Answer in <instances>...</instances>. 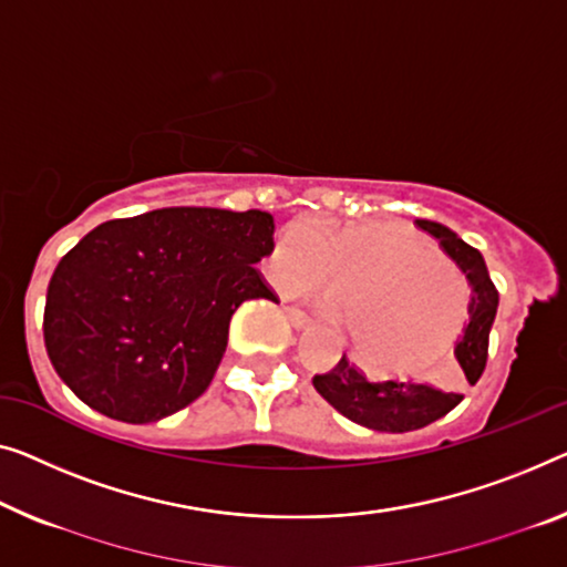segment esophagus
I'll list each match as a JSON object with an SVG mask.
<instances>
[{"label": "esophagus", "mask_w": 567, "mask_h": 567, "mask_svg": "<svg viewBox=\"0 0 567 567\" xmlns=\"http://www.w3.org/2000/svg\"><path fill=\"white\" fill-rule=\"evenodd\" d=\"M285 312H287V320H290L292 328H298V331H302V328H310V326H312V318L308 316V312H302L300 308L287 306Z\"/></svg>", "instance_id": "esophagus-1"}]
</instances>
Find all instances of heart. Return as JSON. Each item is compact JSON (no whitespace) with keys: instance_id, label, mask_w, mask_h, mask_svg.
<instances>
[{"instance_id":"obj_1","label":"heart","mask_w":567,"mask_h":567,"mask_svg":"<svg viewBox=\"0 0 567 567\" xmlns=\"http://www.w3.org/2000/svg\"><path fill=\"white\" fill-rule=\"evenodd\" d=\"M275 280L285 292H326L333 300L349 291L346 336L361 364L379 374L427 367L466 320L461 269L394 226H295L277 251Z\"/></svg>"}]
</instances>
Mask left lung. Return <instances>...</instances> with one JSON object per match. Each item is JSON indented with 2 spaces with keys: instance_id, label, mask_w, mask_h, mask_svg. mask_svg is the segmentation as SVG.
<instances>
[{
  "instance_id": "left-lung-1",
  "label": "left lung",
  "mask_w": 567,
  "mask_h": 567,
  "mask_svg": "<svg viewBox=\"0 0 567 567\" xmlns=\"http://www.w3.org/2000/svg\"><path fill=\"white\" fill-rule=\"evenodd\" d=\"M415 226L437 239L441 249L461 267L471 285V320L463 338L455 343V359L461 367L455 369V382L476 384L486 369L488 333H492L496 308H499V292L488 277L478 249H473L443 224L417 218ZM312 386L343 417L379 433L420 430L445 417L463 400L461 390H443V386L415 382V379H367L364 371L346 359V353L331 371L312 377Z\"/></svg>"
}]
</instances>
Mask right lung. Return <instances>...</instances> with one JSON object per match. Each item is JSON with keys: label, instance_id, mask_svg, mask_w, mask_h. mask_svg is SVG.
Here are the masks:
<instances>
[{"label": "right lung", "instance_id": "add662e5", "mask_svg": "<svg viewBox=\"0 0 567 567\" xmlns=\"http://www.w3.org/2000/svg\"><path fill=\"white\" fill-rule=\"evenodd\" d=\"M265 210L159 208L89 231L58 261L42 336L50 364L101 415L145 425L208 390L244 300L277 295Z\"/></svg>", "mask_w": 567, "mask_h": 567}]
</instances>
